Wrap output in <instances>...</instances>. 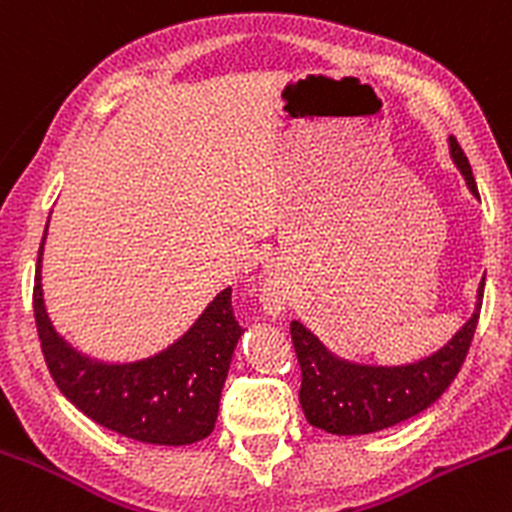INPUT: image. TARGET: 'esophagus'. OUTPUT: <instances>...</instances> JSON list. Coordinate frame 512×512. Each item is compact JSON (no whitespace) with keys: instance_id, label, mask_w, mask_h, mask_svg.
Returning <instances> with one entry per match:
<instances>
[{"instance_id":"34e87169","label":"esophagus","mask_w":512,"mask_h":512,"mask_svg":"<svg viewBox=\"0 0 512 512\" xmlns=\"http://www.w3.org/2000/svg\"><path fill=\"white\" fill-rule=\"evenodd\" d=\"M263 303H266L268 310H278V308H281V298H278L276 288L266 286V291H263Z\"/></svg>"}]
</instances>
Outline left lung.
Segmentation results:
<instances>
[{"mask_svg":"<svg viewBox=\"0 0 512 512\" xmlns=\"http://www.w3.org/2000/svg\"><path fill=\"white\" fill-rule=\"evenodd\" d=\"M449 152L453 165L466 179L468 192L481 199L468 157L453 135H449ZM483 288L486 276L478 286L471 318L456 330V335L429 357L407 365H362L345 360L300 320H293L291 337L303 372L300 407L305 419L328 434L362 436L402 424L431 407L449 389L466 360L481 315Z\"/></svg>","mask_w":512,"mask_h":512,"instance_id":"obj_1","label":"left lung"}]
</instances>
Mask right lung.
<instances>
[{
    "mask_svg": "<svg viewBox=\"0 0 512 512\" xmlns=\"http://www.w3.org/2000/svg\"><path fill=\"white\" fill-rule=\"evenodd\" d=\"M46 231L49 224L36 261L34 318L63 397L96 424L142 444L187 446L207 439L217 424L231 355L244 335L231 308V288L214 295L165 350L133 362H103L73 347L51 323L41 286Z\"/></svg>",
    "mask_w": 512,
    "mask_h": 512,
    "instance_id": "add662e5",
    "label": "right lung"
}]
</instances>
